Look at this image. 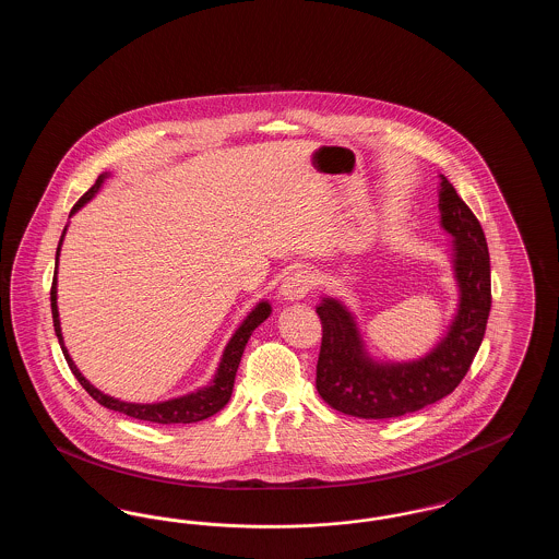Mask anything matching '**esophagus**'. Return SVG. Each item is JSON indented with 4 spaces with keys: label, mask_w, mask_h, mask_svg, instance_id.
Returning a JSON list of instances; mask_svg holds the SVG:
<instances>
[{
    "label": "esophagus",
    "mask_w": 559,
    "mask_h": 559,
    "mask_svg": "<svg viewBox=\"0 0 559 559\" xmlns=\"http://www.w3.org/2000/svg\"><path fill=\"white\" fill-rule=\"evenodd\" d=\"M310 289H312V276L306 270H295L283 281L281 295L287 301H297V299H304Z\"/></svg>",
    "instance_id": "esophagus-1"
}]
</instances>
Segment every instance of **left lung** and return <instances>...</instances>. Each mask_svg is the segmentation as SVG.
<instances>
[{
	"label": "left lung",
	"instance_id": "obj_1",
	"mask_svg": "<svg viewBox=\"0 0 559 559\" xmlns=\"http://www.w3.org/2000/svg\"><path fill=\"white\" fill-rule=\"evenodd\" d=\"M442 226L454 237V272L461 304L449 335L426 358L379 365L365 354L346 308L324 297L317 390L340 413L360 419H394L449 396L469 371L490 314V255L478 217L442 176Z\"/></svg>",
	"mask_w": 559,
	"mask_h": 559
}]
</instances>
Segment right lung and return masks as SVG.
I'll return each instance as SVG.
<instances>
[{
  "instance_id": "obj_1",
  "label": "right lung",
  "mask_w": 559,
  "mask_h": 559,
  "mask_svg": "<svg viewBox=\"0 0 559 559\" xmlns=\"http://www.w3.org/2000/svg\"><path fill=\"white\" fill-rule=\"evenodd\" d=\"M105 180V174L98 176V180L94 182V187L90 188L80 201L73 205L71 215L80 210L83 203H87L103 185ZM64 235V233H62ZM62 242V239H60ZM58 253H60V245H58V251H56V262H58ZM58 266V264H56ZM50 301H52V319H53V331H56V337H58V344L62 347V354L71 367L73 374L78 377L83 390L96 400L100 402L103 406H107L110 411H117V413H123L132 419H140V421H151V424H163V426H171V424H197V421H203L207 417L215 415L217 411H222L228 400L233 396V388H235V377H237V369H239L240 356H242V349L247 346L251 333L255 331V326H260L264 320L270 317V304L262 301L255 306V310L245 319V322L237 329V333L233 335L230 344L224 349V358L219 362V369L217 374L213 379L212 385L205 388V390H199L190 396L185 399L167 400V402H160V404H130V402H121V400L110 399L107 394L98 392L94 385H90V381L81 374L80 369L73 365L71 356L67 354V347L62 344V333H60V320H58V308H56V270H53L52 289H50Z\"/></svg>"
}]
</instances>
